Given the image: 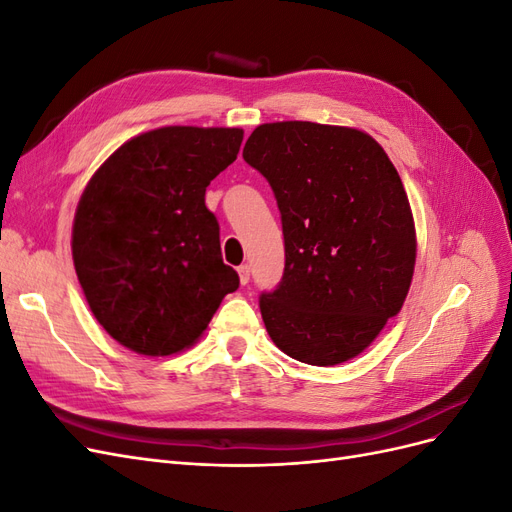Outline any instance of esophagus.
Instances as JSON below:
<instances>
[{
    "label": "esophagus",
    "mask_w": 512,
    "mask_h": 512,
    "mask_svg": "<svg viewBox=\"0 0 512 512\" xmlns=\"http://www.w3.org/2000/svg\"><path fill=\"white\" fill-rule=\"evenodd\" d=\"M237 271H239V280L243 286L250 282V265H241Z\"/></svg>",
    "instance_id": "1"
}]
</instances>
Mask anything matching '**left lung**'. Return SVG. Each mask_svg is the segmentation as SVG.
Wrapping results in <instances>:
<instances>
[{
	"mask_svg": "<svg viewBox=\"0 0 512 512\" xmlns=\"http://www.w3.org/2000/svg\"><path fill=\"white\" fill-rule=\"evenodd\" d=\"M243 160L271 185L286 265L260 294L273 344L307 365L361 354L410 290L416 232L393 162L369 134L312 121L262 123Z\"/></svg>",
	"mask_w": 512,
	"mask_h": 512,
	"instance_id": "1",
	"label": "left lung"
}]
</instances>
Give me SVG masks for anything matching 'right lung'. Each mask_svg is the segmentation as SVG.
<instances>
[{"label":"right lung","mask_w":512,"mask_h":512,"mask_svg":"<svg viewBox=\"0 0 512 512\" xmlns=\"http://www.w3.org/2000/svg\"><path fill=\"white\" fill-rule=\"evenodd\" d=\"M241 141L239 128H158L123 143L87 183L72 226L74 269L121 346L147 356L188 348L239 288L205 190Z\"/></svg>","instance_id":"obj_1"}]
</instances>
